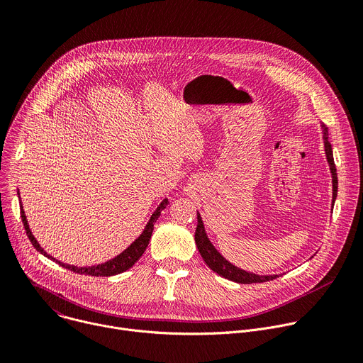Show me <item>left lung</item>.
Instances as JSON below:
<instances>
[{
  "instance_id": "obj_1",
  "label": "left lung",
  "mask_w": 363,
  "mask_h": 363,
  "mask_svg": "<svg viewBox=\"0 0 363 363\" xmlns=\"http://www.w3.org/2000/svg\"><path fill=\"white\" fill-rule=\"evenodd\" d=\"M321 131H323V143H325V152H326V158L328 163L330 167V173H332V184H333V199H332V208L335 205V200L337 196V173H336V166H335V160H333V151H332V145L329 143V131L328 127L325 124H321ZM194 240H196V247L202 255L203 261L208 264V267L215 271L216 274H219L220 277L233 281V283H239V284H252V283H265V281H271L275 279L278 275H258V274H252L248 272L245 269H240L238 267H235L233 264H230L229 261H226L219 252L218 250L213 247V244L209 240L206 230H205V225L202 220V216L197 212V228H196V233H194Z\"/></svg>"
}]
</instances>
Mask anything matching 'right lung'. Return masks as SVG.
<instances>
[{"label": "right lung", "mask_w": 363, "mask_h": 363, "mask_svg": "<svg viewBox=\"0 0 363 363\" xmlns=\"http://www.w3.org/2000/svg\"><path fill=\"white\" fill-rule=\"evenodd\" d=\"M169 203V199H164L163 202H161L158 205V208L155 209V212L151 215L148 223L145 225L143 233L134 240V242L125 250L121 252L119 255H116L115 258L104 262V264H98V265H91V267H74V265H69V264H63L57 259H55L53 257H50L42 247H40V244L37 242V239L34 238V235L31 233L30 228H28V223H27V218H26V213L23 211V205L20 203V209H21V220L24 223V229H26V233L30 239V242L33 244V247L40 252L43 254L45 257L56 261L59 265H62L63 268H67L76 274H85V275H92V277H111V275H116V274H121L124 272L127 269H130L138 259L140 257L144 254L145 248L148 247V242L151 239V233H152V229H154V223L155 220L160 218V213L161 211H164V208L167 206Z\"/></svg>", "instance_id": "obj_1"}]
</instances>
